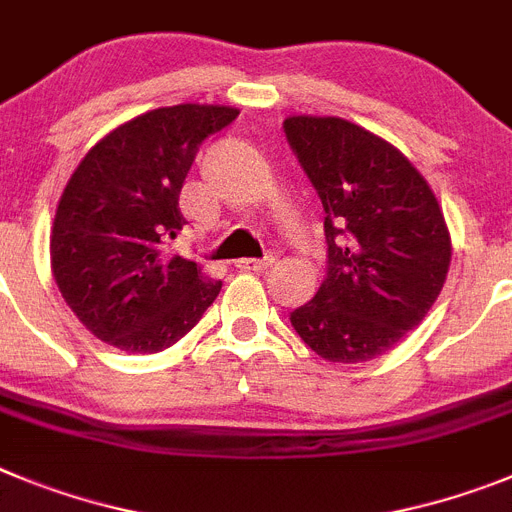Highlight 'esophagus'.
<instances>
[{
  "mask_svg": "<svg viewBox=\"0 0 512 512\" xmlns=\"http://www.w3.org/2000/svg\"><path fill=\"white\" fill-rule=\"evenodd\" d=\"M275 262H278V255H275V252H270L268 257H260V260H257V257H247V260H237V268H239V270H257V273H262V270L273 268Z\"/></svg>",
  "mask_w": 512,
  "mask_h": 512,
  "instance_id": "1",
  "label": "esophagus"
}]
</instances>
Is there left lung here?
I'll return each mask as SVG.
<instances>
[{
	"instance_id": "obj_1",
	"label": "left lung",
	"mask_w": 512,
	"mask_h": 512,
	"mask_svg": "<svg viewBox=\"0 0 512 512\" xmlns=\"http://www.w3.org/2000/svg\"><path fill=\"white\" fill-rule=\"evenodd\" d=\"M286 139L319 193L327 278L291 311L324 361L363 363L425 319L448 265L451 234L430 190L397 146L342 118L291 115Z\"/></svg>"
}]
</instances>
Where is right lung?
<instances>
[{
  "mask_svg": "<svg viewBox=\"0 0 512 512\" xmlns=\"http://www.w3.org/2000/svg\"><path fill=\"white\" fill-rule=\"evenodd\" d=\"M237 115L195 102L149 110L102 136L69 177L51 229V270L97 340L159 353L219 296L221 281L167 244L188 224L180 190L198 146Z\"/></svg>",
  "mask_w": 512,
  "mask_h": 512,
  "instance_id": "add662e5",
  "label": "right lung"
}]
</instances>
